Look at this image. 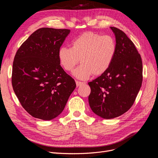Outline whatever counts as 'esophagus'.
I'll return each instance as SVG.
<instances>
[{
  "label": "esophagus",
  "mask_w": 158,
  "mask_h": 158,
  "mask_svg": "<svg viewBox=\"0 0 158 158\" xmlns=\"http://www.w3.org/2000/svg\"><path fill=\"white\" fill-rule=\"evenodd\" d=\"M76 86L78 87V86H81V85L86 84V82H80V81H76Z\"/></svg>",
  "instance_id": "1"
}]
</instances>
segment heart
Returning a JSON list of instances; mask_svg holds the SVG:
<instances>
[{"mask_svg": "<svg viewBox=\"0 0 158 158\" xmlns=\"http://www.w3.org/2000/svg\"><path fill=\"white\" fill-rule=\"evenodd\" d=\"M117 51L113 37L87 32L71 42V48L61 47L57 52L60 63L64 70L72 71L79 62L73 76L80 80L88 79L92 73L97 76L105 73L112 64Z\"/></svg>", "mask_w": 158, "mask_h": 158, "instance_id": "b5f03b06", "label": "heart"}]
</instances>
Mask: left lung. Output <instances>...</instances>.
Segmentation results:
<instances>
[{
    "instance_id": "1",
    "label": "left lung",
    "mask_w": 158,
    "mask_h": 158,
    "mask_svg": "<svg viewBox=\"0 0 158 158\" xmlns=\"http://www.w3.org/2000/svg\"><path fill=\"white\" fill-rule=\"evenodd\" d=\"M117 51L110 67L88 85L92 111L104 119L125 113L133 104L142 83V61L132 41L122 31L110 27Z\"/></svg>"
}]
</instances>
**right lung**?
Instances as JSON below:
<instances>
[{
	"label": "right lung",
	"mask_w": 158,
	"mask_h": 158,
	"mask_svg": "<svg viewBox=\"0 0 158 158\" xmlns=\"http://www.w3.org/2000/svg\"><path fill=\"white\" fill-rule=\"evenodd\" d=\"M70 30L43 27L24 41L13 64L12 85L33 117L51 120L63 111L76 82L61 66L57 52Z\"/></svg>",
	"instance_id": "1"
}]
</instances>
